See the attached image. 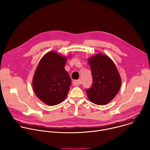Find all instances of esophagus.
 I'll return each instance as SVG.
<instances>
[{
    "mask_svg": "<svg viewBox=\"0 0 150 150\" xmlns=\"http://www.w3.org/2000/svg\"><path fill=\"white\" fill-rule=\"evenodd\" d=\"M73 83H74V85H75L76 86H77V85H79L81 83V81L80 79H78V80H74L73 81Z\"/></svg>",
    "mask_w": 150,
    "mask_h": 150,
    "instance_id": "34e87169",
    "label": "esophagus"
}]
</instances>
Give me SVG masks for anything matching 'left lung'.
<instances>
[{
	"label": "left lung",
	"mask_w": 150,
	"mask_h": 150,
	"mask_svg": "<svg viewBox=\"0 0 150 150\" xmlns=\"http://www.w3.org/2000/svg\"><path fill=\"white\" fill-rule=\"evenodd\" d=\"M92 72L91 87L85 89L89 100L94 104L104 105L118 93L121 79L113 62L107 56L98 54L88 59Z\"/></svg>",
	"instance_id": "8db88e82"
}]
</instances>
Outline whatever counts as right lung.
I'll list each match as a JSON object with an SVG mask.
<instances>
[{
	"instance_id": "obj_1",
	"label": "right lung",
	"mask_w": 150,
	"mask_h": 150,
	"mask_svg": "<svg viewBox=\"0 0 150 150\" xmlns=\"http://www.w3.org/2000/svg\"><path fill=\"white\" fill-rule=\"evenodd\" d=\"M67 59L55 52H50L41 59L35 70L33 86L37 97L45 104L54 105L68 95L71 78L65 71Z\"/></svg>"
}]
</instances>
